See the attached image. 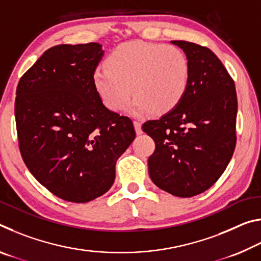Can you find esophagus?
<instances>
[{
    "label": "esophagus",
    "instance_id": "obj_1",
    "mask_svg": "<svg viewBox=\"0 0 261 261\" xmlns=\"http://www.w3.org/2000/svg\"><path fill=\"white\" fill-rule=\"evenodd\" d=\"M134 125H135V130L137 132V135H140L141 132H143V130H141V123L139 121H135Z\"/></svg>",
    "mask_w": 261,
    "mask_h": 261
}]
</instances>
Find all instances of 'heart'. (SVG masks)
<instances>
[{
	"mask_svg": "<svg viewBox=\"0 0 261 261\" xmlns=\"http://www.w3.org/2000/svg\"><path fill=\"white\" fill-rule=\"evenodd\" d=\"M106 64L94 70L93 84L102 102L115 112L124 108L134 94L131 114L169 113L190 85L189 59L175 46L125 42L110 53Z\"/></svg>",
	"mask_w": 261,
	"mask_h": 261,
	"instance_id": "heart-1",
	"label": "heart"
}]
</instances>
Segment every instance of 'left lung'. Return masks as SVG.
I'll return each mask as SVG.
<instances>
[{"mask_svg": "<svg viewBox=\"0 0 261 261\" xmlns=\"http://www.w3.org/2000/svg\"><path fill=\"white\" fill-rule=\"evenodd\" d=\"M188 56L190 85L183 100L143 131L155 151L148 158L152 182L176 197L189 198L210 189L226 170L235 151V84L218 56L197 43L176 40Z\"/></svg>", "mask_w": 261, "mask_h": 261, "instance_id": "8db88e82", "label": "left lung"}]
</instances>
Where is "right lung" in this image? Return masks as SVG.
I'll list each match as a JSON object with an SVG mask.
<instances>
[{"label": "right lung", "instance_id": "1", "mask_svg": "<svg viewBox=\"0 0 261 261\" xmlns=\"http://www.w3.org/2000/svg\"><path fill=\"white\" fill-rule=\"evenodd\" d=\"M103 53L96 42L51 47L16 91L26 167L53 194L78 204L112 188L117 159L136 138L130 118L106 107L94 87L93 72Z\"/></svg>", "mask_w": 261, "mask_h": 261}]
</instances>
